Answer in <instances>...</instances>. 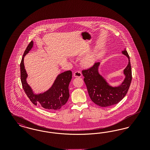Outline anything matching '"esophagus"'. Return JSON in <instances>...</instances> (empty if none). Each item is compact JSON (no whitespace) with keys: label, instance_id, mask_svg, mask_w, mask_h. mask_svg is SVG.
<instances>
[{"label":"esophagus","instance_id":"obj_1","mask_svg":"<svg viewBox=\"0 0 150 150\" xmlns=\"http://www.w3.org/2000/svg\"><path fill=\"white\" fill-rule=\"evenodd\" d=\"M82 75V74L81 71H77L75 72L74 74V77H78V78H80Z\"/></svg>","mask_w":150,"mask_h":150}]
</instances>
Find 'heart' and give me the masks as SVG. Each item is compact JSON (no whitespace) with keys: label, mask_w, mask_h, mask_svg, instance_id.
Segmentation results:
<instances>
[{"label":"heart","mask_w":150,"mask_h":150,"mask_svg":"<svg viewBox=\"0 0 150 150\" xmlns=\"http://www.w3.org/2000/svg\"><path fill=\"white\" fill-rule=\"evenodd\" d=\"M96 57H97L96 53L88 55L83 59L82 63L84 64V66H85L86 67L91 66L96 62Z\"/></svg>","instance_id":"b5f03b06"}]
</instances>
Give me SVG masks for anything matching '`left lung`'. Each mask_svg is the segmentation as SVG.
<instances>
[{"mask_svg": "<svg viewBox=\"0 0 150 150\" xmlns=\"http://www.w3.org/2000/svg\"><path fill=\"white\" fill-rule=\"evenodd\" d=\"M122 53L128 58V64L124 70L125 76L123 82L120 86L113 87L107 83L98 72L100 62H96L93 66L82 71L84 76L89 96L94 103L100 107H107L119 103L125 96L130 85L132 75L130 58L125 49Z\"/></svg>", "mask_w": 150, "mask_h": 150, "instance_id": "1", "label": "left lung"}]
</instances>
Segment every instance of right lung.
<instances>
[{
	"mask_svg": "<svg viewBox=\"0 0 150 150\" xmlns=\"http://www.w3.org/2000/svg\"><path fill=\"white\" fill-rule=\"evenodd\" d=\"M33 47V42L31 41L24 52L20 64L21 81L23 89L34 105H39L48 110H59L69 100L70 96L69 86L72 79V72L69 70L59 74L53 84L48 91L43 93L34 94L26 81L28 74L23 64L24 57Z\"/></svg>",
	"mask_w": 150,
	"mask_h": 150,
	"instance_id": "1",
	"label": "right lung"
}]
</instances>
